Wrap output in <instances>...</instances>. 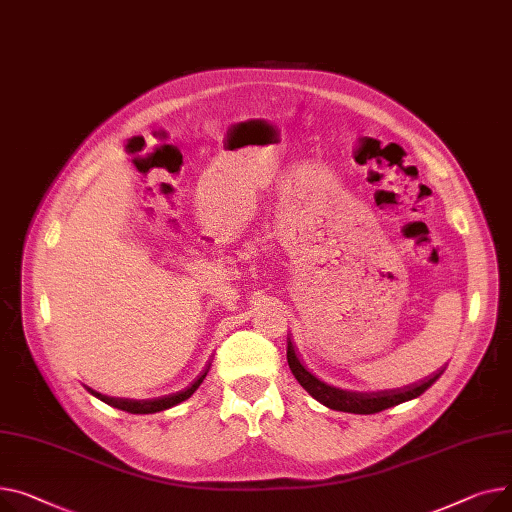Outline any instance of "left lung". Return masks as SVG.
Returning a JSON list of instances; mask_svg holds the SVG:
<instances>
[{"instance_id": "8db88e82", "label": "left lung", "mask_w": 512, "mask_h": 512, "mask_svg": "<svg viewBox=\"0 0 512 512\" xmlns=\"http://www.w3.org/2000/svg\"><path fill=\"white\" fill-rule=\"evenodd\" d=\"M287 364L295 376V380L302 384L308 393L320 401L322 405H326L328 409L335 411H347V413H362V415H370V413H378L384 411L388 407H395L399 403L411 401L415 397H419L422 393L440 378L442 372L417 382L413 386L401 388V390H382V393H357V390H343L337 386H330L326 382H322L320 378H316L312 372L306 370V366L299 362V357L295 353V347L291 343V339H287Z\"/></svg>"}]
</instances>
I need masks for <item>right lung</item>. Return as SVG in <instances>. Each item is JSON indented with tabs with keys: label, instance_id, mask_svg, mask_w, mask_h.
<instances>
[{
	"label": "right lung",
	"instance_id": "1",
	"mask_svg": "<svg viewBox=\"0 0 512 512\" xmlns=\"http://www.w3.org/2000/svg\"><path fill=\"white\" fill-rule=\"evenodd\" d=\"M210 368V366H208ZM208 368L188 386V388H184V390H179V393H173V395H167V397H161V399H150V401H130V399H115V397H107V395H101V393H97V390H93V388H88L86 386V390L90 395H95L97 399H101L103 403H107V405H111V407H117V409H122V411H128V413H157V411H163V409H169V407H173V405H177V403H182V401H186V399H190L192 395H194V390L202 384V380L206 378V374H208Z\"/></svg>",
	"mask_w": 512,
	"mask_h": 512
}]
</instances>
